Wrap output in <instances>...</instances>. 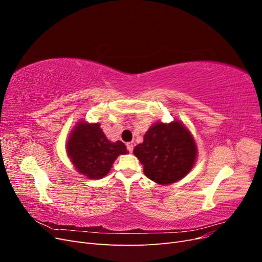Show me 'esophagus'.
<instances>
[{
    "instance_id": "34e87169",
    "label": "esophagus",
    "mask_w": 262,
    "mask_h": 262,
    "mask_svg": "<svg viewBox=\"0 0 262 262\" xmlns=\"http://www.w3.org/2000/svg\"><path fill=\"white\" fill-rule=\"evenodd\" d=\"M126 148H128V150L130 153H132L133 150V144L132 143H126Z\"/></svg>"
}]
</instances>
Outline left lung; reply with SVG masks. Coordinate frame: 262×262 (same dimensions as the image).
I'll return each instance as SVG.
<instances>
[{"mask_svg": "<svg viewBox=\"0 0 262 262\" xmlns=\"http://www.w3.org/2000/svg\"><path fill=\"white\" fill-rule=\"evenodd\" d=\"M192 134L180 121L156 122L133 149L144 166L145 176L160 185H170L192 169L196 158Z\"/></svg>", "mask_w": 262, "mask_h": 262, "instance_id": "1", "label": "left lung"}]
</instances>
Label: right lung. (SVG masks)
I'll use <instances>...</instances> for the list:
<instances>
[{"label": "right lung", "instance_id": "add662e5", "mask_svg": "<svg viewBox=\"0 0 262 262\" xmlns=\"http://www.w3.org/2000/svg\"><path fill=\"white\" fill-rule=\"evenodd\" d=\"M67 152L75 169L90 179H100L119 155L128 153L121 141L110 142L99 123L78 122L70 133Z\"/></svg>", "mask_w": 262, "mask_h": 262}]
</instances>
